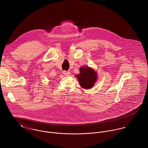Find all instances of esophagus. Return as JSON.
<instances>
[{
  "label": "esophagus",
  "instance_id": "1",
  "mask_svg": "<svg viewBox=\"0 0 148 148\" xmlns=\"http://www.w3.org/2000/svg\"><path fill=\"white\" fill-rule=\"evenodd\" d=\"M64 75H65V76H69L70 75V72L68 71H64Z\"/></svg>",
  "mask_w": 148,
  "mask_h": 148
}]
</instances>
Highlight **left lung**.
Returning <instances> with one entry per match:
<instances>
[{
  "instance_id": "8db88e82",
  "label": "left lung",
  "mask_w": 148,
  "mask_h": 148,
  "mask_svg": "<svg viewBox=\"0 0 148 148\" xmlns=\"http://www.w3.org/2000/svg\"><path fill=\"white\" fill-rule=\"evenodd\" d=\"M80 75L77 77L80 85L85 89H89L93 87L97 79L96 72L88 67H82L80 68Z\"/></svg>"
}]
</instances>
